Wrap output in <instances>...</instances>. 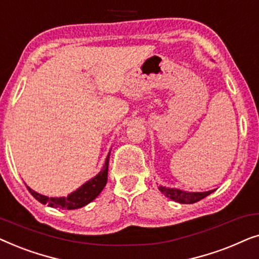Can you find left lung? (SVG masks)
I'll list each match as a JSON object with an SVG mask.
<instances>
[{"instance_id": "1", "label": "left lung", "mask_w": 259, "mask_h": 259, "mask_svg": "<svg viewBox=\"0 0 259 259\" xmlns=\"http://www.w3.org/2000/svg\"><path fill=\"white\" fill-rule=\"evenodd\" d=\"M159 190L161 191L162 194H165L166 197L169 198V199L180 204L197 203V201L204 199L205 197H207L208 194H211L214 191L212 190L207 191V192H185V191H180L178 189H166L164 186H159Z\"/></svg>"}]
</instances>
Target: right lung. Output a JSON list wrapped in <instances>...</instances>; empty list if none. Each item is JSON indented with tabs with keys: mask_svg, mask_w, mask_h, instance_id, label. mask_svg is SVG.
<instances>
[{
	"mask_svg": "<svg viewBox=\"0 0 259 259\" xmlns=\"http://www.w3.org/2000/svg\"><path fill=\"white\" fill-rule=\"evenodd\" d=\"M109 154H111V152H109L107 158H106L104 169H102L97 177H94L93 179L90 180V182L83 184V185L79 187L76 191L70 193L67 198H48L46 196H42L40 193L35 192V191L29 189L28 186L27 189L35 199L38 200L42 204H48L51 207H60L65 208V210H75V208L82 207L84 205L90 204L92 200H94L106 186L108 176Z\"/></svg>",
	"mask_w": 259,
	"mask_h": 259,
	"instance_id": "obj_1",
	"label": "right lung"
}]
</instances>
